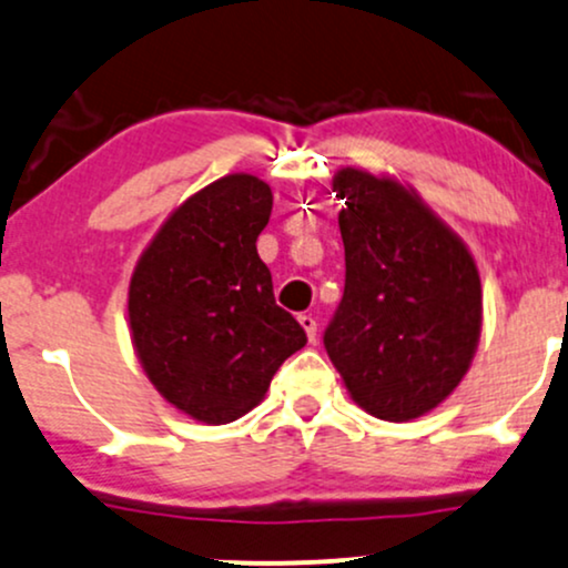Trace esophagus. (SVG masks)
I'll return each mask as SVG.
<instances>
[{
    "mask_svg": "<svg viewBox=\"0 0 568 568\" xmlns=\"http://www.w3.org/2000/svg\"><path fill=\"white\" fill-rule=\"evenodd\" d=\"M297 322H300V326H303V329H305V335H308L311 343H316V329H318L316 318H313L311 313H300Z\"/></svg>",
    "mask_w": 568,
    "mask_h": 568,
    "instance_id": "34e87169",
    "label": "esophagus"
}]
</instances>
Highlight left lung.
Instances as JSON below:
<instances>
[{"label":"left lung","mask_w":568,"mask_h":568,"mask_svg":"<svg viewBox=\"0 0 568 568\" xmlns=\"http://www.w3.org/2000/svg\"><path fill=\"white\" fill-rule=\"evenodd\" d=\"M332 191L345 199V292L324 332L326 353L364 412L409 423L446 402L476 356V260L396 178L343 166Z\"/></svg>","instance_id":"obj_1"}]
</instances>
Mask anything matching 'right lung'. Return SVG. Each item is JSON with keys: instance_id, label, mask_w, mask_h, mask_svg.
Wrapping results in <instances>:
<instances>
[{"instance_id": "obj_1", "label": "right lung", "mask_w": 568, "mask_h": 568, "mask_svg": "<svg viewBox=\"0 0 568 568\" xmlns=\"http://www.w3.org/2000/svg\"><path fill=\"white\" fill-rule=\"evenodd\" d=\"M271 206L260 178H220L172 210L132 271L126 313L140 366L166 404L204 425L255 409L308 343L257 255Z\"/></svg>"}]
</instances>
